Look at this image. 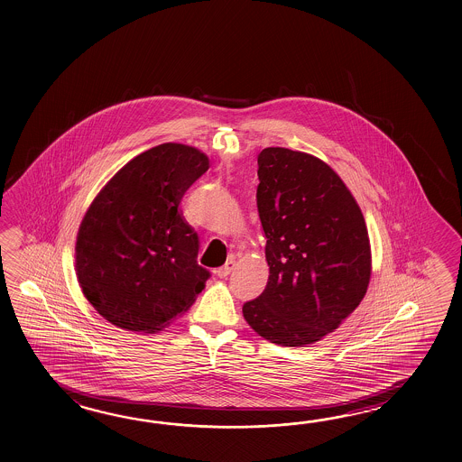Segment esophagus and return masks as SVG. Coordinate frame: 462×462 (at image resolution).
I'll list each match as a JSON object with an SVG mask.
<instances>
[{
	"mask_svg": "<svg viewBox=\"0 0 462 462\" xmlns=\"http://www.w3.org/2000/svg\"><path fill=\"white\" fill-rule=\"evenodd\" d=\"M236 261L235 257H229L227 259L226 264L223 265V267H219L217 271V277H221V279H225L227 275L231 274V271L235 269Z\"/></svg>",
	"mask_w": 462,
	"mask_h": 462,
	"instance_id": "34e87169",
	"label": "esophagus"
}]
</instances>
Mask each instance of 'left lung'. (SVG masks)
<instances>
[{"mask_svg": "<svg viewBox=\"0 0 462 462\" xmlns=\"http://www.w3.org/2000/svg\"><path fill=\"white\" fill-rule=\"evenodd\" d=\"M257 167L269 279L243 315L271 344H315L366 294L372 247L365 217L342 178L320 158L269 147Z\"/></svg>", "mask_w": 462, "mask_h": 462, "instance_id": "8db88e82", "label": "left lung"}]
</instances>
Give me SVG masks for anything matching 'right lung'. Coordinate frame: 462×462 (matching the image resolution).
Returning <instances> with one entry per match:
<instances>
[{"label":"right lung","instance_id":"obj_1","mask_svg":"<svg viewBox=\"0 0 462 462\" xmlns=\"http://www.w3.org/2000/svg\"><path fill=\"white\" fill-rule=\"evenodd\" d=\"M208 168L201 150L162 143L132 158L90 203L76 237V274L110 324L155 334L205 289L198 236L178 207Z\"/></svg>","mask_w":462,"mask_h":462}]
</instances>
